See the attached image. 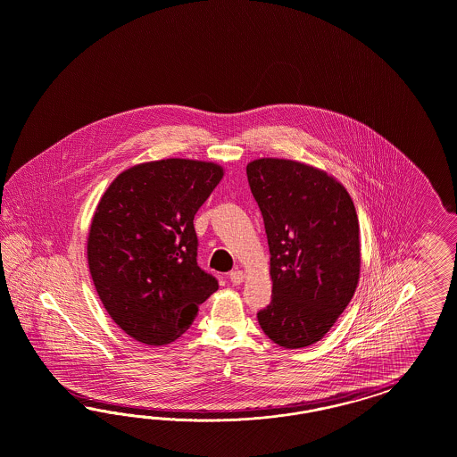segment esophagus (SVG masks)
Wrapping results in <instances>:
<instances>
[{
    "label": "esophagus",
    "instance_id": "obj_1",
    "mask_svg": "<svg viewBox=\"0 0 457 457\" xmlns=\"http://www.w3.org/2000/svg\"><path fill=\"white\" fill-rule=\"evenodd\" d=\"M229 279H231V283H233V285H239V283H243V279H245V271H243V270H235V271H231Z\"/></svg>",
    "mask_w": 457,
    "mask_h": 457
}]
</instances>
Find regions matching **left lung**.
Segmentation results:
<instances>
[{
    "instance_id": "obj_1",
    "label": "left lung",
    "mask_w": 457,
    "mask_h": 457,
    "mask_svg": "<svg viewBox=\"0 0 457 457\" xmlns=\"http://www.w3.org/2000/svg\"><path fill=\"white\" fill-rule=\"evenodd\" d=\"M246 174L271 254L273 296L258 321L277 345H313L330 332L359 285L353 201L327 170L298 161L254 159Z\"/></svg>"
}]
</instances>
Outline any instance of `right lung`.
I'll list each match as a JSON object with an SVG mask.
<instances>
[{"mask_svg": "<svg viewBox=\"0 0 457 457\" xmlns=\"http://www.w3.org/2000/svg\"><path fill=\"white\" fill-rule=\"evenodd\" d=\"M216 162L170 157L129 167L102 194L87 236L98 298L129 337L172 344L218 281L195 262L194 214L221 182Z\"/></svg>", "mask_w": 457, "mask_h": 457, "instance_id": "add662e5", "label": "right lung"}]
</instances>
